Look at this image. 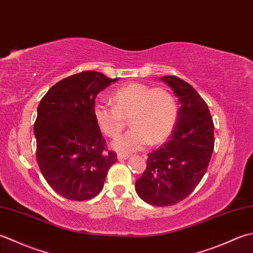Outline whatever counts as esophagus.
Segmentation results:
<instances>
[{"label": "esophagus", "instance_id": "obj_1", "mask_svg": "<svg viewBox=\"0 0 253 253\" xmlns=\"http://www.w3.org/2000/svg\"><path fill=\"white\" fill-rule=\"evenodd\" d=\"M118 161H125V159L128 158V155H125V154H118Z\"/></svg>", "mask_w": 253, "mask_h": 253}]
</instances>
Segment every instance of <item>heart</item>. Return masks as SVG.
<instances>
[{"label": "heart", "instance_id": "1", "mask_svg": "<svg viewBox=\"0 0 253 253\" xmlns=\"http://www.w3.org/2000/svg\"><path fill=\"white\" fill-rule=\"evenodd\" d=\"M113 105L98 101L92 115L99 130L109 137H117L130 116L133 126L113 141L112 147L121 153L140 151L151 142L158 144L170 135L178 118V105L170 91L152 88L142 83H130L113 92Z\"/></svg>", "mask_w": 253, "mask_h": 253}]
</instances>
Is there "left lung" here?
<instances>
[{"label":"left lung","mask_w":253,"mask_h":253,"mask_svg":"<svg viewBox=\"0 0 253 253\" xmlns=\"http://www.w3.org/2000/svg\"><path fill=\"white\" fill-rule=\"evenodd\" d=\"M161 81L181 107L169 141L148 154L135 190L148 204L170 206L191 194L205 174L214 149V123L208 105L191 85L172 75Z\"/></svg>","instance_id":"obj_1"}]
</instances>
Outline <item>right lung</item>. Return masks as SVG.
Returning <instances> with one entry per match:
<instances>
[{
    "label": "right lung",
    "mask_w": 253,
    "mask_h": 253,
    "mask_svg": "<svg viewBox=\"0 0 253 253\" xmlns=\"http://www.w3.org/2000/svg\"><path fill=\"white\" fill-rule=\"evenodd\" d=\"M119 79L85 71L60 81L40 100L34 132L36 157L48 184L61 197L85 201L104 188L118 159L92 115L96 96Z\"/></svg>",
    "instance_id": "1"
}]
</instances>
